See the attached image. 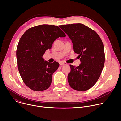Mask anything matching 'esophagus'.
Instances as JSON below:
<instances>
[{
    "label": "esophagus",
    "instance_id": "1",
    "mask_svg": "<svg viewBox=\"0 0 121 121\" xmlns=\"http://www.w3.org/2000/svg\"><path fill=\"white\" fill-rule=\"evenodd\" d=\"M67 64L65 62H61L60 63V65L61 66H62V65H66Z\"/></svg>",
    "mask_w": 121,
    "mask_h": 121
}]
</instances>
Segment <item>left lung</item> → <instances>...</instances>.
I'll return each mask as SVG.
<instances>
[{
	"mask_svg": "<svg viewBox=\"0 0 121 121\" xmlns=\"http://www.w3.org/2000/svg\"><path fill=\"white\" fill-rule=\"evenodd\" d=\"M71 39L81 64L70 65L67 76L70 87L78 91L89 90L99 78L105 62L104 46L96 31L81 23L60 25Z\"/></svg>",
	"mask_w": 121,
	"mask_h": 121,
	"instance_id": "obj_1",
	"label": "left lung"
}]
</instances>
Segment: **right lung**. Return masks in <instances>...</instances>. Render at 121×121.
Segmentation results:
<instances>
[{
	"label": "right lung",
	"mask_w": 121,
	"mask_h": 121,
	"mask_svg": "<svg viewBox=\"0 0 121 121\" xmlns=\"http://www.w3.org/2000/svg\"><path fill=\"white\" fill-rule=\"evenodd\" d=\"M65 36L59 27L43 24L29 29L21 37L16 51L18 67L24 83L30 89L40 91L50 87L59 64L49 63L43 56L56 39Z\"/></svg>",
	"instance_id": "right-lung-1"
}]
</instances>
